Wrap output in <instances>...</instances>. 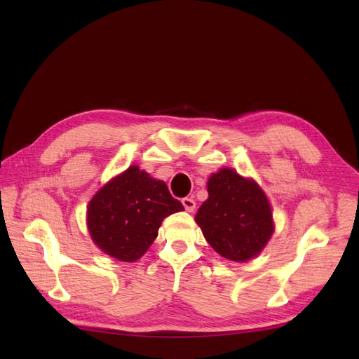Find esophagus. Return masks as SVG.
Listing matches in <instances>:
<instances>
[{"mask_svg": "<svg viewBox=\"0 0 359 359\" xmlns=\"http://www.w3.org/2000/svg\"><path fill=\"white\" fill-rule=\"evenodd\" d=\"M181 202L184 205V208H186V211H189V212H193L194 208H196V202H194V199H191V198H182Z\"/></svg>", "mask_w": 359, "mask_h": 359, "instance_id": "1", "label": "esophagus"}]
</instances>
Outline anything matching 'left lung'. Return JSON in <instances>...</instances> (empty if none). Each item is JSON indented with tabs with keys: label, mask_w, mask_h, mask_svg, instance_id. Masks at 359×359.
<instances>
[{
	"label": "left lung",
	"mask_w": 359,
	"mask_h": 359,
	"mask_svg": "<svg viewBox=\"0 0 359 359\" xmlns=\"http://www.w3.org/2000/svg\"><path fill=\"white\" fill-rule=\"evenodd\" d=\"M208 244L223 257L245 262L262 250L274 232L265 193L252 180L222 169L208 180V199L194 217Z\"/></svg>",
	"instance_id": "1"
}]
</instances>
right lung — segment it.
Returning <instances> with one entry per match:
<instances>
[{"label":"right lung","mask_w":359,"mask_h":359,"mask_svg":"<svg viewBox=\"0 0 359 359\" xmlns=\"http://www.w3.org/2000/svg\"><path fill=\"white\" fill-rule=\"evenodd\" d=\"M182 210L165 182L130 166L91 199L88 229L106 255L133 262L153 244L163 219Z\"/></svg>","instance_id":"1"}]
</instances>
